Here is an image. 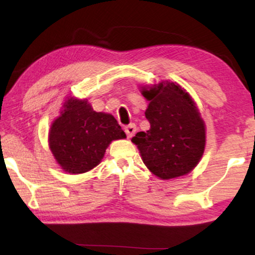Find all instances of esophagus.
Wrapping results in <instances>:
<instances>
[{"label":"esophagus","mask_w":255,"mask_h":255,"mask_svg":"<svg viewBox=\"0 0 255 255\" xmlns=\"http://www.w3.org/2000/svg\"><path fill=\"white\" fill-rule=\"evenodd\" d=\"M135 131H137V127H135V124H130V125H128L127 128H125V133H127V135H128V138H131V137H133V134L135 133Z\"/></svg>","instance_id":"34e87169"}]
</instances>
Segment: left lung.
<instances>
[{"label":"left lung","instance_id":"obj_1","mask_svg":"<svg viewBox=\"0 0 255 255\" xmlns=\"http://www.w3.org/2000/svg\"><path fill=\"white\" fill-rule=\"evenodd\" d=\"M149 101L145 116L148 131L132 138L142 161L162 180L186 175L202 158L205 127L194 101L179 85L161 82L142 92Z\"/></svg>","mask_w":255,"mask_h":255}]
</instances>
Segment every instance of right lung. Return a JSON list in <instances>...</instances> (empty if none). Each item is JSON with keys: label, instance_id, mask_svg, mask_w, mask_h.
<instances>
[{"label": "right lung", "instance_id": "1", "mask_svg": "<svg viewBox=\"0 0 255 255\" xmlns=\"http://www.w3.org/2000/svg\"><path fill=\"white\" fill-rule=\"evenodd\" d=\"M127 138L113 115L96 113L87 100H68L50 131V148L66 172L81 174L102 160L113 140Z\"/></svg>", "mask_w": 255, "mask_h": 255}]
</instances>
